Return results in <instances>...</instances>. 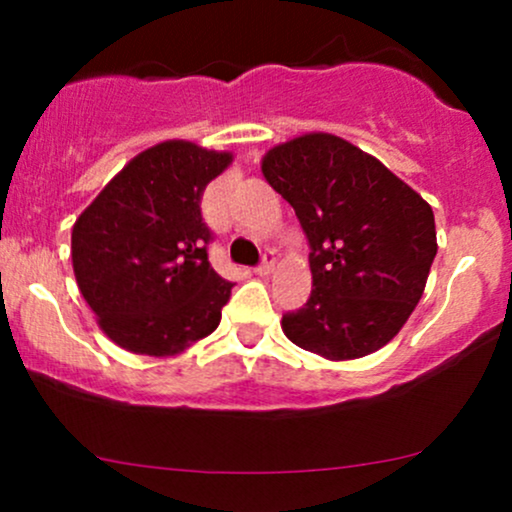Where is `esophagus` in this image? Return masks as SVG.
I'll return each instance as SVG.
<instances>
[{"label": "esophagus", "mask_w": 512, "mask_h": 512, "mask_svg": "<svg viewBox=\"0 0 512 512\" xmlns=\"http://www.w3.org/2000/svg\"><path fill=\"white\" fill-rule=\"evenodd\" d=\"M274 264H276V257H274V252H272V250H267V252H264V255H262V262L257 264V267H255V272L260 274V276H267V274H272Z\"/></svg>", "instance_id": "obj_1"}]
</instances>
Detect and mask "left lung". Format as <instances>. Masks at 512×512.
Here are the masks:
<instances>
[{
	"instance_id": "1",
	"label": "left lung",
	"mask_w": 512,
	"mask_h": 512,
	"mask_svg": "<svg viewBox=\"0 0 512 512\" xmlns=\"http://www.w3.org/2000/svg\"><path fill=\"white\" fill-rule=\"evenodd\" d=\"M262 173L301 221L315 286L281 330L330 361L378 351L424 293L438 252L433 209L378 158L325 132L269 149Z\"/></svg>"
}]
</instances>
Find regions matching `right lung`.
Returning <instances> with one entry per match:
<instances>
[{"label":"right lung","mask_w":512,"mask_h":512,"mask_svg":"<svg viewBox=\"0 0 512 512\" xmlns=\"http://www.w3.org/2000/svg\"><path fill=\"white\" fill-rule=\"evenodd\" d=\"M228 151L170 139L134 156L72 228L81 296L132 354L173 356L219 327L231 281L209 264L202 195Z\"/></svg>","instance_id":"right-lung-1"}]
</instances>
